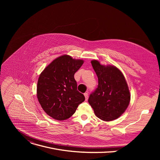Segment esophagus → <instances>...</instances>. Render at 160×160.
Masks as SVG:
<instances>
[{
    "label": "esophagus",
    "instance_id": "34e87169",
    "mask_svg": "<svg viewBox=\"0 0 160 160\" xmlns=\"http://www.w3.org/2000/svg\"><path fill=\"white\" fill-rule=\"evenodd\" d=\"M84 96H85V100L87 101V99H88V93L85 92V93L84 94Z\"/></svg>",
    "mask_w": 160,
    "mask_h": 160
}]
</instances>
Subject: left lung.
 <instances>
[{
	"label": "left lung",
	"instance_id": "left-lung-1",
	"mask_svg": "<svg viewBox=\"0 0 160 160\" xmlns=\"http://www.w3.org/2000/svg\"><path fill=\"white\" fill-rule=\"evenodd\" d=\"M98 78V85L88 98L95 115L103 121L119 118L127 108L130 94L122 72L115 66H104L97 60L91 61Z\"/></svg>",
	"mask_w": 160,
	"mask_h": 160
}]
</instances>
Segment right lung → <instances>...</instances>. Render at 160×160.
Listing matches in <instances>:
<instances>
[{
    "label": "right lung",
    "instance_id": "add662e5",
    "mask_svg": "<svg viewBox=\"0 0 160 160\" xmlns=\"http://www.w3.org/2000/svg\"><path fill=\"white\" fill-rule=\"evenodd\" d=\"M83 63L82 59H73L68 55L61 56L40 75L37 98L43 111L54 119L61 121L69 118L85 101L83 94L77 90L74 78Z\"/></svg>",
    "mask_w": 160,
    "mask_h": 160
}]
</instances>
